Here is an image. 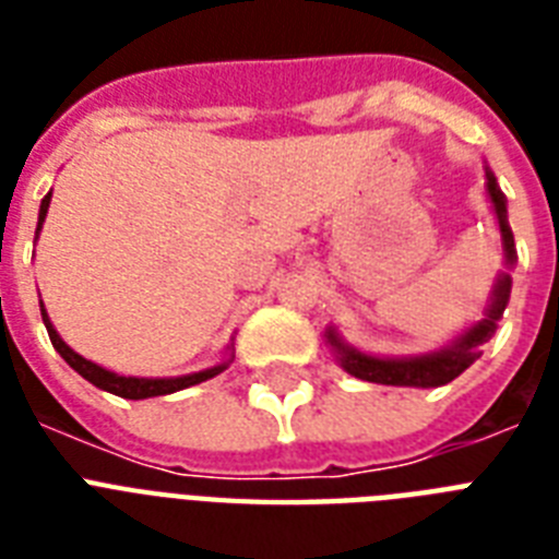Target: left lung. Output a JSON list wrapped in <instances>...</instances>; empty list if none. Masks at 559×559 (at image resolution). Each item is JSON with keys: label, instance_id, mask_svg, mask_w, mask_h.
I'll use <instances>...</instances> for the list:
<instances>
[{"label": "left lung", "instance_id": "left-lung-1", "mask_svg": "<svg viewBox=\"0 0 559 559\" xmlns=\"http://www.w3.org/2000/svg\"><path fill=\"white\" fill-rule=\"evenodd\" d=\"M487 177V197L493 202L496 219H499V231H502V249L508 266H513L516 261V243H513L511 223H508V200H504L502 188L496 182L493 170L485 168ZM508 298H511V275L502 272L499 281H496L493 296H490V305L485 310V319L478 324H473L469 331H464L459 340L447 345L441 350H432V354H424V357H371V354H362V350L350 348L340 340V333L328 331V342H331L333 354L340 359V366L348 373L359 377L366 382H380V385H415V389H438V385H447L459 377L461 371H467L478 357H481V345L490 342V336L496 333V324L502 319L504 307H508Z\"/></svg>", "mask_w": 559, "mask_h": 559}]
</instances>
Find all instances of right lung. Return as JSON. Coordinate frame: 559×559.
<instances>
[{
	"instance_id": "add662e5",
	"label": "right lung",
	"mask_w": 559,
	"mask_h": 559,
	"mask_svg": "<svg viewBox=\"0 0 559 559\" xmlns=\"http://www.w3.org/2000/svg\"><path fill=\"white\" fill-rule=\"evenodd\" d=\"M48 202H51V193H46L43 202H39L37 231L43 228V223H46ZM39 310H43V322H46L48 340H51L57 354H60V357H63L74 371L81 373L83 380H90L92 385H98V389L109 391V394H118V397L144 400V397H159V394H174V391H182L188 389V385H197V382H205L211 380V377H217V373L226 371L228 362H231V359H226V362H219V366L205 368V371H197V373H186V377H121V373L107 371V368H100L95 366V362H90V359H83L81 354H74V350L60 340V333L55 331V324H51V319H48L43 301H39Z\"/></svg>"
}]
</instances>
